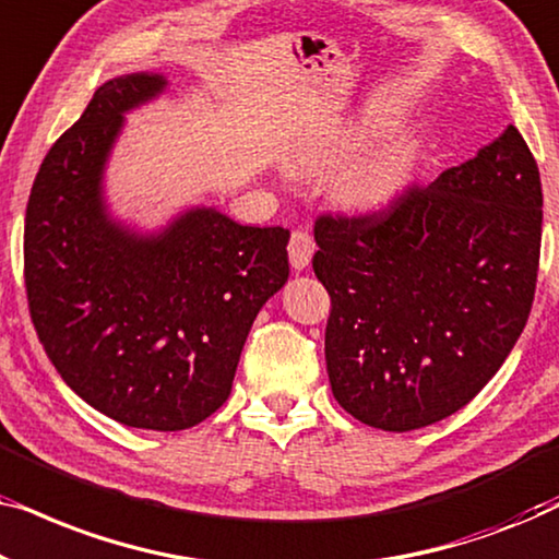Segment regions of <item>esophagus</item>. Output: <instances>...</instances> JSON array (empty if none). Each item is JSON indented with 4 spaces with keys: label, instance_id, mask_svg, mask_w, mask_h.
Wrapping results in <instances>:
<instances>
[{
    "label": "esophagus",
    "instance_id": "obj_1",
    "mask_svg": "<svg viewBox=\"0 0 559 559\" xmlns=\"http://www.w3.org/2000/svg\"><path fill=\"white\" fill-rule=\"evenodd\" d=\"M312 251H316V241H312V236L305 231V228H295L287 243L289 264H293L295 270H305V266L310 264Z\"/></svg>",
    "mask_w": 559,
    "mask_h": 559
}]
</instances>
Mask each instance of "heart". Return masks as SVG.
<instances>
[{
  "label": "heart",
  "mask_w": 559,
  "mask_h": 559,
  "mask_svg": "<svg viewBox=\"0 0 559 559\" xmlns=\"http://www.w3.org/2000/svg\"><path fill=\"white\" fill-rule=\"evenodd\" d=\"M379 124L381 117L366 119L364 124L354 129V132H350L335 150L308 152V155L300 159V167L302 170H318V167H323L328 163H335L343 152L356 147L358 142L377 132ZM409 155L412 152L404 142H389L381 144L377 150L364 152V155L350 159V163L335 175V195H338L341 203L350 205V209H379V205H384L389 198L400 190L402 182L407 180L412 159Z\"/></svg>",
  "instance_id": "heart-1"
}]
</instances>
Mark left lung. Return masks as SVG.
Segmentation results:
<instances>
[{
	"mask_svg": "<svg viewBox=\"0 0 559 559\" xmlns=\"http://www.w3.org/2000/svg\"><path fill=\"white\" fill-rule=\"evenodd\" d=\"M316 241L333 396L369 427L419 430L465 407L524 331L539 272V167L509 127L384 209L320 213Z\"/></svg>",
	"mask_w": 559,
	"mask_h": 559,
	"instance_id": "left-lung-1",
	"label": "left lung"
}]
</instances>
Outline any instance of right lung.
Masks as SVG:
<instances>
[{
  "label": "right lung",
  "instance_id": "1",
  "mask_svg": "<svg viewBox=\"0 0 559 559\" xmlns=\"http://www.w3.org/2000/svg\"><path fill=\"white\" fill-rule=\"evenodd\" d=\"M163 88L152 73L104 83L45 155L25 213V289L45 354L83 402L175 432L231 394L251 323L287 282L289 231L195 209L134 236L106 216L102 175L121 114Z\"/></svg>",
  "mask_w": 559,
  "mask_h": 559
}]
</instances>
